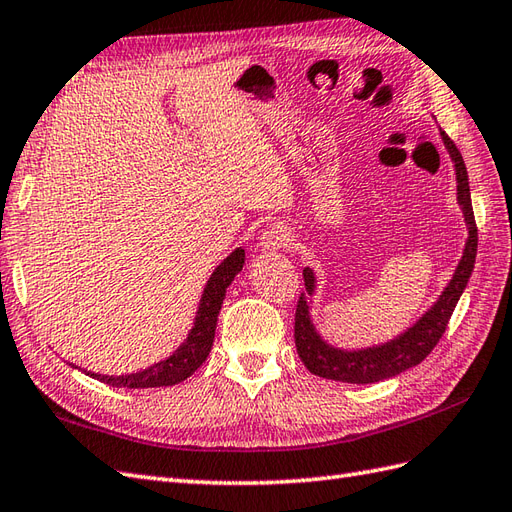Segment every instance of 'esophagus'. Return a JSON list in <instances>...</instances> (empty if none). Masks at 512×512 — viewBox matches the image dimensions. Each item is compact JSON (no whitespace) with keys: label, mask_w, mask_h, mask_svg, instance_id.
I'll list each match as a JSON object with an SVG mask.
<instances>
[{"label":"esophagus","mask_w":512,"mask_h":512,"mask_svg":"<svg viewBox=\"0 0 512 512\" xmlns=\"http://www.w3.org/2000/svg\"><path fill=\"white\" fill-rule=\"evenodd\" d=\"M291 241V232L285 225H271L269 230L260 236V249L267 254H274L278 249L287 247Z\"/></svg>","instance_id":"esophagus-1"}]
</instances>
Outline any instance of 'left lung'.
I'll use <instances>...</instances> for the list:
<instances>
[{"instance_id":"1","label":"left lung","mask_w":512,"mask_h":512,"mask_svg":"<svg viewBox=\"0 0 512 512\" xmlns=\"http://www.w3.org/2000/svg\"><path fill=\"white\" fill-rule=\"evenodd\" d=\"M440 138L445 142V149L453 162V170H456V195L464 223H467L469 230L467 243H464L462 249V258L456 271H453L449 285L442 289L438 300L431 304L407 331L392 337L390 342L346 350L324 342L322 335L317 333V328L311 320V300L317 287V278L311 267H304L306 293L300 295L298 309H295V348H298V355L306 370L317 374V377L361 385L392 379L396 374L418 366V363L436 348L442 333H445L449 317L453 309H456L460 295L471 278L475 254H478V227H475L471 206L467 166H464L458 146L453 144V140L445 131H440Z\"/></svg>"}]
</instances>
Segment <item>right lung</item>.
I'll return each instance as SVG.
<instances>
[{"mask_svg": "<svg viewBox=\"0 0 512 512\" xmlns=\"http://www.w3.org/2000/svg\"><path fill=\"white\" fill-rule=\"evenodd\" d=\"M243 265H245V249L236 247L234 252L212 271V276L208 278L206 287H203V293H201L195 324H192L184 344H181L173 355L166 357L164 361L153 363V366L144 368L140 372L109 377V374L85 370L87 377L107 383L111 388H127V390L166 388V385H175L188 379L190 374L195 372L210 355L214 331H217L219 311L225 300V289L232 285L234 276L243 269Z\"/></svg>", "mask_w": 512, "mask_h": 512, "instance_id": "1", "label": "right lung"}]
</instances>
